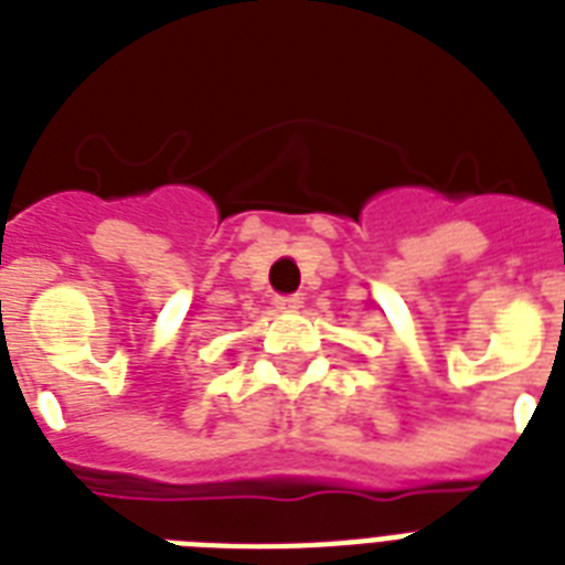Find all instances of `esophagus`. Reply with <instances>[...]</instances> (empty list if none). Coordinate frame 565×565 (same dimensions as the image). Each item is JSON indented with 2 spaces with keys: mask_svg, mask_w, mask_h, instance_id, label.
<instances>
[{
  "mask_svg": "<svg viewBox=\"0 0 565 565\" xmlns=\"http://www.w3.org/2000/svg\"><path fill=\"white\" fill-rule=\"evenodd\" d=\"M275 308L278 310H299L301 308V296L292 292V296H275Z\"/></svg>",
  "mask_w": 565,
  "mask_h": 565,
  "instance_id": "obj_1",
  "label": "esophagus"
}]
</instances>
